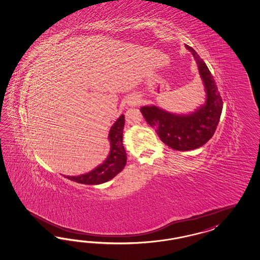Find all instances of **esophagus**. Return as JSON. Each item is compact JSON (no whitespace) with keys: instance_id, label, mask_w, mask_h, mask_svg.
Here are the masks:
<instances>
[{"instance_id":"obj_1","label":"esophagus","mask_w":260,"mask_h":260,"mask_svg":"<svg viewBox=\"0 0 260 260\" xmlns=\"http://www.w3.org/2000/svg\"><path fill=\"white\" fill-rule=\"evenodd\" d=\"M136 103H137V102H136V100H135V99H132V100H130V101H129V104H136Z\"/></svg>"}]
</instances>
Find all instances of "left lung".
I'll return each mask as SVG.
<instances>
[{"mask_svg": "<svg viewBox=\"0 0 260 260\" xmlns=\"http://www.w3.org/2000/svg\"><path fill=\"white\" fill-rule=\"evenodd\" d=\"M197 60L206 91V103L189 115H176L155 105L142 106L141 114L159 139L170 148L189 151L204 145L215 132L222 112L223 102L214 77L206 63L191 46L186 45Z\"/></svg>", "mask_w": 260, "mask_h": 260, "instance_id": "1", "label": "left lung"}]
</instances>
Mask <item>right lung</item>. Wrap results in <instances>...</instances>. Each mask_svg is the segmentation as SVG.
<instances>
[{"label":"right lung","mask_w":260,"mask_h":260,"mask_svg":"<svg viewBox=\"0 0 260 260\" xmlns=\"http://www.w3.org/2000/svg\"><path fill=\"white\" fill-rule=\"evenodd\" d=\"M123 127L124 116L121 115L110 129L108 137L111 144L110 153L109 156L104 160V164L99 165L96 169L91 171L87 174L77 177L67 176V178L78 183L88 185H96L104 183L115 178L119 172L122 171L126 164V152L122 143Z\"/></svg>","instance_id":"1"}]
</instances>
